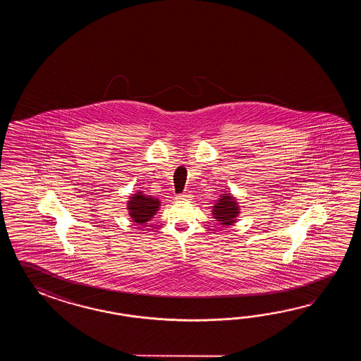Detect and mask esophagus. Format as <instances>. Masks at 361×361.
<instances>
[{"label": "esophagus", "instance_id": "34e87169", "mask_svg": "<svg viewBox=\"0 0 361 361\" xmlns=\"http://www.w3.org/2000/svg\"><path fill=\"white\" fill-rule=\"evenodd\" d=\"M190 199V195L188 193H182V195H179L178 196V201H184V200Z\"/></svg>", "mask_w": 361, "mask_h": 361}]
</instances>
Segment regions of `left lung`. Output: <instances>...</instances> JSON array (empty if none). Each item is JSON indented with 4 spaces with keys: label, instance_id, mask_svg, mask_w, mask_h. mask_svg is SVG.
Wrapping results in <instances>:
<instances>
[{
    "label": "left lung",
    "instance_id": "8db88e82",
    "mask_svg": "<svg viewBox=\"0 0 361 361\" xmlns=\"http://www.w3.org/2000/svg\"><path fill=\"white\" fill-rule=\"evenodd\" d=\"M238 213V204L236 199L230 193H223L213 207V215L222 226H231L236 222Z\"/></svg>",
    "mask_w": 361,
    "mask_h": 361
}]
</instances>
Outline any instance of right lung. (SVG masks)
<instances>
[{
	"mask_svg": "<svg viewBox=\"0 0 361 361\" xmlns=\"http://www.w3.org/2000/svg\"><path fill=\"white\" fill-rule=\"evenodd\" d=\"M160 207V200L154 199L152 196L145 195L143 192L138 191L135 195H131L130 200L128 201V210L133 222L138 224H145Z\"/></svg>",
	"mask_w": 361,
	"mask_h": 361,
	"instance_id": "add662e5",
	"label": "right lung"
}]
</instances>
